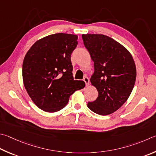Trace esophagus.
<instances>
[{"mask_svg":"<svg viewBox=\"0 0 156 156\" xmlns=\"http://www.w3.org/2000/svg\"><path fill=\"white\" fill-rule=\"evenodd\" d=\"M83 80H84V83H85L86 86L89 85V78L87 77V76H84V78H83Z\"/></svg>","mask_w":156,"mask_h":156,"instance_id":"esophagus-1","label":"esophagus"}]
</instances>
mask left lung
<instances>
[{
  "mask_svg": "<svg viewBox=\"0 0 156 156\" xmlns=\"http://www.w3.org/2000/svg\"><path fill=\"white\" fill-rule=\"evenodd\" d=\"M84 45L94 62L90 83L98 97L87 104L96 114L107 115L126 102L134 88L136 69L131 54L122 45L106 35H82Z\"/></svg>",
  "mask_w": 156,
  "mask_h": 156,
  "instance_id": "obj_1",
  "label": "left lung"
}]
</instances>
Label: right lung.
Instances as JSON below:
<instances>
[{"instance_id": "1", "label": "right lung", "mask_w": 156, "mask_h": 156, "mask_svg": "<svg viewBox=\"0 0 156 156\" xmlns=\"http://www.w3.org/2000/svg\"><path fill=\"white\" fill-rule=\"evenodd\" d=\"M78 36L56 33L37 41L28 51L22 65V78L28 94L44 111L63 109L76 90L85 83L72 76L71 55Z\"/></svg>"}]
</instances>
